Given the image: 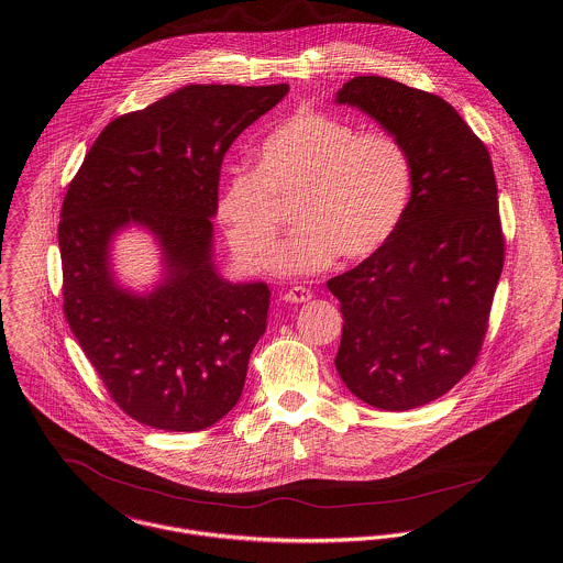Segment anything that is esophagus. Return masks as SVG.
I'll return each instance as SVG.
<instances>
[{"instance_id":"obj_1","label":"esophagus","mask_w":563,"mask_h":563,"mask_svg":"<svg viewBox=\"0 0 563 563\" xmlns=\"http://www.w3.org/2000/svg\"><path fill=\"white\" fill-rule=\"evenodd\" d=\"M311 298H313V294H311V289H307V287H291V289L285 291V296H283V300H285V302H291V305L309 302Z\"/></svg>"}]
</instances>
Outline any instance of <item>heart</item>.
<instances>
[{
    "label": "heart",
    "mask_w": 563,
    "mask_h": 563,
    "mask_svg": "<svg viewBox=\"0 0 563 563\" xmlns=\"http://www.w3.org/2000/svg\"><path fill=\"white\" fill-rule=\"evenodd\" d=\"M409 147L389 130H363L327 111H298L258 145L256 169L228 174L218 218L234 261L247 272L274 265L283 211L298 202V232L278 269L313 274L378 254L402 224L413 198Z\"/></svg>",
    "instance_id": "obj_1"
}]
</instances>
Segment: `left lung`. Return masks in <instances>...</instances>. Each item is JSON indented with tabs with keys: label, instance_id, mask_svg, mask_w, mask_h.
Returning a JSON list of instances; mask_svg holds the SVG:
<instances>
[{
	"label": "left lung",
	"instance_id": "1",
	"mask_svg": "<svg viewBox=\"0 0 563 563\" xmlns=\"http://www.w3.org/2000/svg\"><path fill=\"white\" fill-rule=\"evenodd\" d=\"M338 102L400 136L416 167L391 241L327 283L343 316L341 380L376 409L407 411L444 396L481 352L505 263L496 176L485 143L440 96L356 76Z\"/></svg>",
	"mask_w": 563,
	"mask_h": 563
}]
</instances>
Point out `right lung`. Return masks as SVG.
<instances>
[{
	"label": "right lung",
	"mask_w": 563,
	"mask_h": 563,
	"mask_svg": "<svg viewBox=\"0 0 563 563\" xmlns=\"http://www.w3.org/2000/svg\"><path fill=\"white\" fill-rule=\"evenodd\" d=\"M287 85H189L113 119L60 209L63 311L114 405L174 433L213 427L236 405L265 333V283L232 285L211 261L225 150ZM159 239L166 280L150 296L115 287L108 245L123 224Z\"/></svg>",
	"instance_id": "obj_1"
}]
</instances>
